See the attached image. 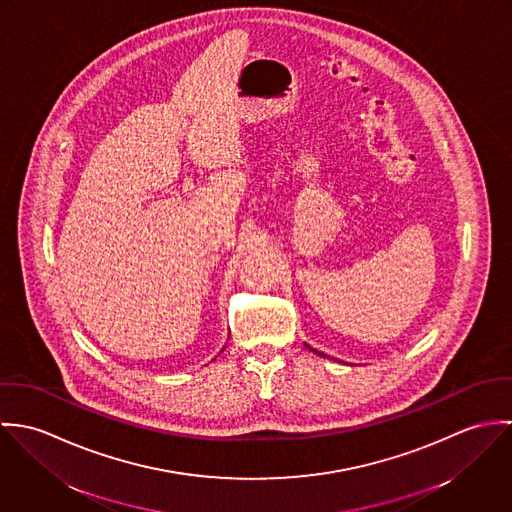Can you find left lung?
<instances>
[{"mask_svg":"<svg viewBox=\"0 0 512 512\" xmlns=\"http://www.w3.org/2000/svg\"><path fill=\"white\" fill-rule=\"evenodd\" d=\"M305 347H307V349H309V351H313V353H315V355H319V357H327V355H323V353H319V351H315V349H311V347H309V345H305Z\"/></svg>","mask_w":512,"mask_h":512,"instance_id":"left-lung-1","label":"left lung"}]
</instances>
